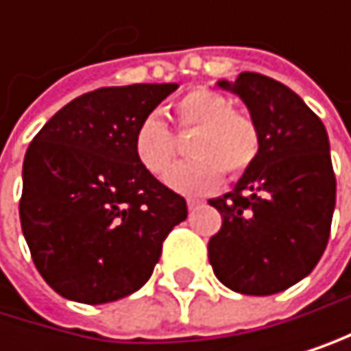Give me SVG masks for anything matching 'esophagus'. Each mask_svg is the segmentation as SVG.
Instances as JSON below:
<instances>
[{"label":"esophagus","mask_w":351,"mask_h":351,"mask_svg":"<svg viewBox=\"0 0 351 351\" xmlns=\"http://www.w3.org/2000/svg\"><path fill=\"white\" fill-rule=\"evenodd\" d=\"M197 206H202V202H199V199H195V197H187V208H189V210H195Z\"/></svg>","instance_id":"esophagus-1"}]
</instances>
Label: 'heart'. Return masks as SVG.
Returning a JSON list of instances; mask_svg holds the SVG:
<instances>
[{"instance_id": "obj_1", "label": "heart", "mask_w": 351, "mask_h": 351, "mask_svg": "<svg viewBox=\"0 0 351 351\" xmlns=\"http://www.w3.org/2000/svg\"><path fill=\"white\" fill-rule=\"evenodd\" d=\"M172 117L181 134L191 132L189 154L193 160L174 168L179 141L158 115H147L132 136L136 162L183 193H204L223 181L238 179L254 164L261 152V132L257 122L244 111L232 107V101L210 88H193L172 105Z\"/></svg>"}]
</instances>
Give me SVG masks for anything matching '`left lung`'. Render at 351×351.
Wrapping results in <instances>:
<instances>
[{"mask_svg": "<svg viewBox=\"0 0 351 351\" xmlns=\"http://www.w3.org/2000/svg\"><path fill=\"white\" fill-rule=\"evenodd\" d=\"M246 103L261 152L229 191L208 204L221 229L208 242L215 276L242 295H274L312 271L328 244L337 181L320 117L271 77L244 71L219 82Z\"/></svg>", "mask_w": 351, "mask_h": 351, "instance_id": "1", "label": "left lung"}]
</instances>
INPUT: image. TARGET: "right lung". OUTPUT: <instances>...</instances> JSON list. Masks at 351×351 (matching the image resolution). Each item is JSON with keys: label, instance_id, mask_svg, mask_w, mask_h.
I'll return each mask as SVG.
<instances>
[{"label": "right lung", "instance_id": "1", "mask_svg": "<svg viewBox=\"0 0 351 351\" xmlns=\"http://www.w3.org/2000/svg\"><path fill=\"white\" fill-rule=\"evenodd\" d=\"M177 84L109 86L54 113L25 156L21 225L31 259L58 295L109 303L138 291L185 197L134 158L132 136Z\"/></svg>", "mask_w": 351, "mask_h": 351}]
</instances>
